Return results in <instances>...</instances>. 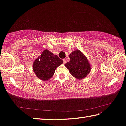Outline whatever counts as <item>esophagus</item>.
<instances>
[{"label": "esophagus", "mask_w": 126, "mask_h": 126, "mask_svg": "<svg viewBox=\"0 0 126 126\" xmlns=\"http://www.w3.org/2000/svg\"><path fill=\"white\" fill-rule=\"evenodd\" d=\"M63 63H66V59H63Z\"/></svg>", "instance_id": "1"}]
</instances>
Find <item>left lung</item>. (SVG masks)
I'll return each instance as SVG.
<instances>
[{
    "instance_id": "left-lung-1",
    "label": "left lung",
    "mask_w": 126,
    "mask_h": 126,
    "mask_svg": "<svg viewBox=\"0 0 126 126\" xmlns=\"http://www.w3.org/2000/svg\"><path fill=\"white\" fill-rule=\"evenodd\" d=\"M70 61L65 65L69 70L72 76L78 79H82L88 75L91 65L85 56L79 50H76L69 55Z\"/></svg>"
}]
</instances>
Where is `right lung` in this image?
<instances>
[{"mask_svg": "<svg viewBox=\"0 0 126 126\" xmlns=\"http://www.w3.org/2000/svg\"><path fill=\"white\" fill-rule=\"evenodd\" d=\"M63 63V60L57 55L45 50L34 62L33 70L39 79L47 80L53 76L56 69Z\"/></svg>", "mask_w": 126, "mask_h": 126, "instance_id": "1", "label": "right lung"}]
</instances>
